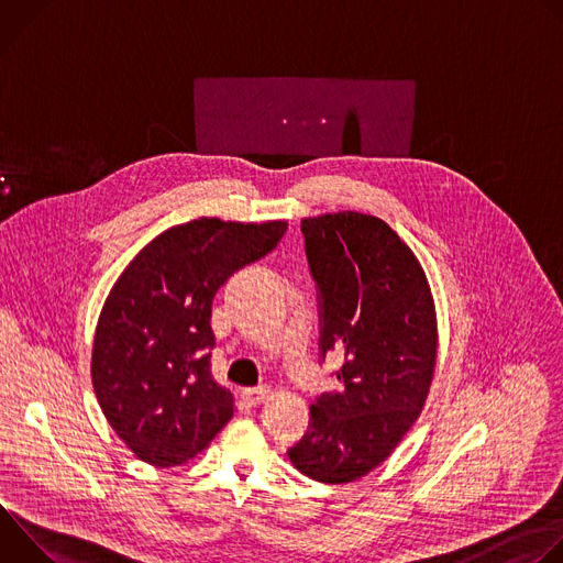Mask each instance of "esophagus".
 <instances>
[{"label": "esophagus", "mask_w": 563, "mask_h": 563, "mask_svg": "<svg viewBox=\"0 0 563 563\" xmlns=\"http://www.w3.org/2000/svg\"><path fill=\"white\" fill-rule=\"evenodd\" d=\"M267 396H269V387H267V385L250 387V389H245V391H243L245 404H250V406H261Z\"/></svg>", "instance_id": "esophagus-1"}]
</instances>
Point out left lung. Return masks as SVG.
<instances>
[{"label": "left lung", "mask_w": 563, "mask_h": 563, "mask_svg": "<svg viewBox=\"0 0 563 563\" xmlns=\"http://www.w3.org/2000/svg\"><path fill=\"white\" fill-rule=\"evenodd\" d=\"M318 294L320 361L336 352L341 389L309 406L287 450L320 484L378 467L419 419L437 365V313L426 272L380 218L341 211L300 222Z\"/></svg>", "instance_id": "1"}]
</instances>
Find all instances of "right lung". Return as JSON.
<instances>
[{
    "mask_svg": "<svg viewBox=\"0 0 563 563\" xmlns=\"http://www.w3.org/2000/svg\"><path fill=\"white\" fill-rule=\"evenodd\" d=\"M285 231V220L176 224L113 285L98 320L91 378L109 426L144 463L194 459L233 417L231 391L211 376V302Z\"/></svg>",
    "mask_w": 563,
    "mask_h": 563,
    "instance_id": "obj_1",
    "label": "right lung"
}]
</instances>
